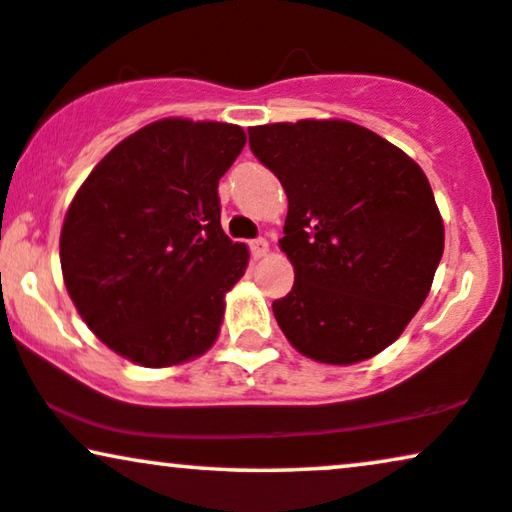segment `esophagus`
Instances as JSON below:
<instances>
[{
  "label": "esophagus",
  "instance_id": "34e87169",
  "mask_svg": "<svg viewBox=\"0 0 512 512\" xmlns=\"http://www.w3.org/2000/svg\"><path fill=\"white\" fill-rule=\"evenodd\" d=\"M250 245V255L255 257V260H260V257H264L269 252V241L264 236L260 238H252V241L248 243Z\"/></svg>",
  "mask_w": 512,
  "mask_h": 512
}]
</instances>
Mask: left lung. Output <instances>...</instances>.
Listing matches in <instances>:
<instances>
[{
  "instance_id": "1",
  "label": "left lung",
  "mask_w": 512,
  "mask_h": 512,
  "mask_svg": "<svg viewBox=\"0 0 512 512\" xmlns=\"http://www.w3.org/2000/svg\"><path fill=\"white\" fill-rule=\"evenodd\" d=\"M248 134L288 196L281 250L295 283L271 304L278 326L323 364L371 359L413 319L442 260L444 224L428 177L354 122H276Z\"/></svg>"
}]
</instances>
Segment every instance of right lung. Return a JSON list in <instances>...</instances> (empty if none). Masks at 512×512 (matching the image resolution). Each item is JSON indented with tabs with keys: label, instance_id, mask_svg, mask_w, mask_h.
Listing matches in <instances>:
<instances>
[{
	"label": "right lung",
	"instance_id": "obj_1",
	"mask_svg": "<svg viewBox=\"0 0 512 512\" xmlns=\"http://www.w3.org/2000/svg\"><path fill=\"white\" fill-rule=\"evenodd\" d=\"M243 146L236 125L167 118L120 141L75 193L63 281L96 338L134 364H181L215 342L248 267L217 193Z\"/></svg>",
	"mask_w": 512,
	"mask_h": 512
}]
</instances>
